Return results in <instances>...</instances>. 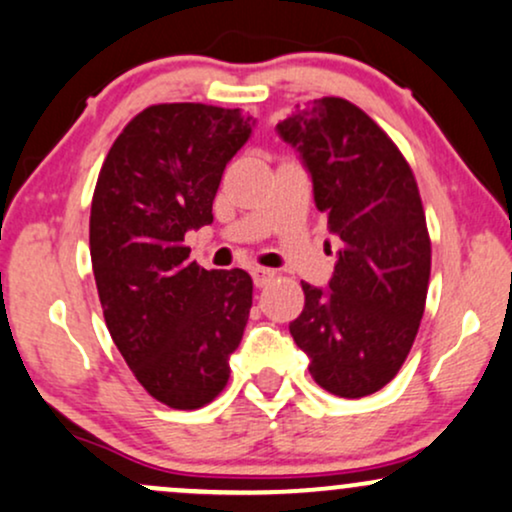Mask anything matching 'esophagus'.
Here are the masks:
<instances>
[{
  "label": "esophagus",
  "mask_w": 512,
  "mask_h": 512,
  "mask_svg": "<svg viewBox=\"0 0 512 512\" xmlns=\"http://www.w3.org/2000/svg\"><path fill=\"white\" fill-rule=\"evenodd\" d=\"M274 276H276L274 269H267V267L252 269V281H255V286H260V289H262V286H267L269 281L274 279Z\"/></svg>",
  "instance_id": "obj_1"
}]
</instances>
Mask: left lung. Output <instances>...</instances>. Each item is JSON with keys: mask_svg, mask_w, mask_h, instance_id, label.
<instances>
[{"mask_svg": "<svg viewBox=\"0 0 512 512\" xmlns=\"http://www.w3.org/2000/svg\"><path fill=\"white\" fill-rule=\"evenodd\" d=\"M313 178L317 209L339 238L327 289L303 281L289 330L322 390L358 399L397 375L424 317L431 240L409 163L344 98H317L276 125Z\"/></svg>", "mask_w": 512, "mask_h": 512, "instance_id": "1", "label": "left lung"}]
</instances>
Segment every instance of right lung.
<instances>
[{"mask_svg":"<svg viewBox=\"0 0 512 512\" xmlns=\"http://www.w3.org/2000/svg\"><path fill=\"white\" fill-rule=\"evenodd\" d=\"M255 120L240 108L151 105L110 146L91 202L93 276L105 325L158 402L199 409L228 383L252 308L243 269H204L182 245L214 221L226 163Z\"/></svg>","mask_w":512,"mask_h":512,"instance_id":"obj_1","label":"right lung"}]
</instances>
